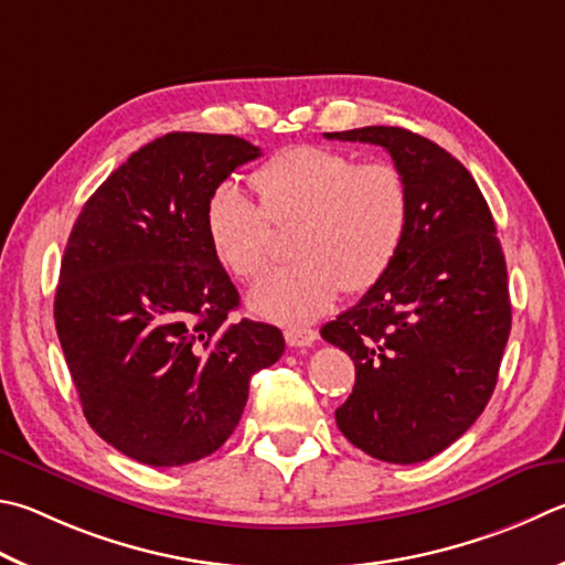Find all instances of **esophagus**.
Here are the masks:
<instances>
[{"mask_svg": "<svg viewBox=\"0 0 565 565\" xmlns=\"http://www.w3.org/2000/svg\"><path fill=\"white\" fill-rule=\"evenodd\" d=\"M284 338L291 348H301V351H306V348H311L316 343L318 333L313 328H289V331L284 333Z\"/></svg>", "mask_w": 565, "mask_h": 565, "instance_id": "34e87169", "label": "esophagus"}]
</instances>
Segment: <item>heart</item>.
<instances>
[{
  "instance_id": "b5f03b06",
  "label": "heart",
  "mask_w": 565,
  "mask_h": 565,
  "mask_svg": "<svg viewBox=\"0 0 565 565\" xmlns=\"http://www.w3.org/2000/svg\"><path fill=\"white\" fill-rule=\"evenodd\" d=\"M256 204L224 182L204 207V232L220 264L242 281L271 256V225L294 232L299 262L274 269L249 291L252 309L279 323H309L338 294L367 291L403 249L409 188L393 162H358L343 150L296 146L254 170Z\"/></svg>"
}]
</instances>
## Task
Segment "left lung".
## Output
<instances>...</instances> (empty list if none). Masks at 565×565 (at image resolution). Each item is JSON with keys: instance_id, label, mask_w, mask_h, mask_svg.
<instances>
[{"instance_id": "1", "label": "left lung", "mask_w": 565, "mask_h": 565, "mask_svg": "<svg viewBox=\"0 0 565 565\" xmlns=\"http://www.w3.org/2000/svg\"><path fill=\"white\" fill-rule=\"evenodd\" d=\"M326 138L385 148L409 188L397 259L321 335L355 363L338 429L365 455L415 465L465 435L494 393L511 331L504 252L475 178L437 142L393 126Z\"/></svg>"}]
</instances>
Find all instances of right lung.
<instances>
[{
  "instance_id": "add662e5",
  "label": "right lung",
  "mask_w": 565,
  "mask_h": 565,
  "mask_svg": "<svg viewBox=\"0 0 565 565\" xmlns=\"http://www.w3.org/2000/svg\"><path fill=\"white\" fill-rule=\"evenodd\" d=\"M262 150L168 132L90 194L71 230L54 318L88 425L150 467L198 461L239 425L276 326L230 321L239 294L204 232L212 192Z\"/></svg>"
}]
</instances>
